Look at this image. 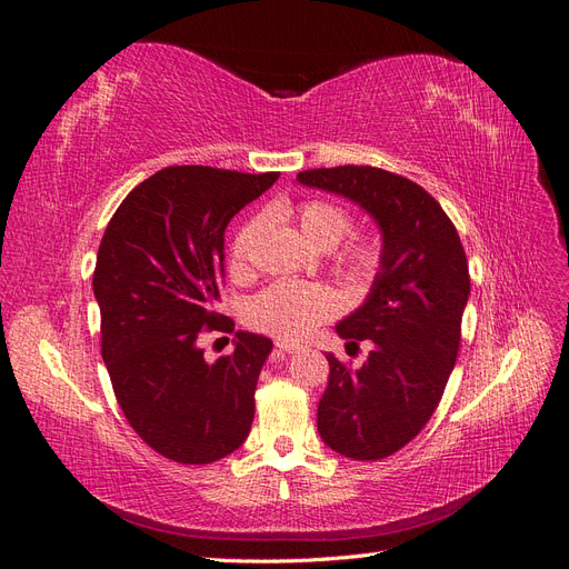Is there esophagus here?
Masks as SVG:
<instances>
[{
    "instance_id": "esophagus-1",
    "label": "esophagus",
    "mask_w": 569,
    "mask_h": 569,
    "mask_svg": "<svg viewBox=\"0 0 569 569\" xmlns=\"http://www.w3.org/2000/svg\"><path fill=\"white\" fill-rule=\"evenodd\" d=\"M274 349H278L280 353H295V351H301V343L278 339V341H274Z\"/></svg>"
}]
</instances>
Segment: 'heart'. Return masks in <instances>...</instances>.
I'll use <instances>...</instances> for the list:
<instances>
[{
    "label": "heart",
    "mask_w": 569,
    "mask_h": 569,
    "mask_svg": "<svg viewBox=\"0 0 569 569\" xmlns=\"http://www.w3.org/2000/svg\"><path fill=\"white\" fill-rule=\"evenodd\" d=\"M299 226L303 234L320 249H330L339 244L351 230V218L332 201H306L299 206ZM253 232V222L237 234L232 244L234 261H242L249 239ZM349 266L358 272H372L380 261V247L372 239H356L343 251ZM337 291L325 284H306V282H274L247 308V318L253 327L282 339H301L316 327L332 318L339 311Z\"/></svg>",
    "instance_id": "1"
}]
</instances>
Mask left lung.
<instances>
[{"instance_id":"obj_1","label":"left lung","mask_w":569,"mask_h":569,"mask_svg":"<svg viewBox=\"0 0 569 569\" xmlns=\"http://www.w3.org/2000/svg\"><path fill=\"white\" fill-rule=\"evenodd\" d=\"M299 184L360 206L382 237L380 270L366 301L335 330L347 343L372 341L351 370L330 353V380L318 403V432L332 451L380 460L432 418L460 347L470 297L468 258L432 194L382 168L303 170Z\"/></svg>"}]
</instances>
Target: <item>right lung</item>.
I'll return each mask as SVG.
<instances>
[{
	"mask_svg": "<svg viewBox=\"0 0 569 569\" xmlns=\"http://www.w3.org/2000/svg\"><path fill=\"white\" fill-rule=\"evenodd\" d=\"M280 173L170 166L118 206L94 268L101 356L130 427L153 451L206 465L244 443L253 391L272 351L263 335L237 332L234 351L206 363L197 343L220 322L226 228Z\"/></svg>",
	"mask_w": 569,
	"mask_h": 569,
	"instance_id": "right-lung-1",
	"label": "right lung"
}]
</instances>
